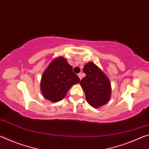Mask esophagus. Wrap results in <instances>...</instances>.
Here are the masks:
<instances>
[{"label": "esophagus", "instance_id": "obj_1", "mask_svg": "<svg viewBox=\"0 0 149 149\" xmlns=\"http://www.w3.org/2000/svg\"><path fill=\"white\" fill-rule=\"evenodd\" d=\"M78 77H79V79H82L81 74V73H79V74H78Z\"/></svg>", "mask_w": 149, "mask_h": 149}]
</instances>
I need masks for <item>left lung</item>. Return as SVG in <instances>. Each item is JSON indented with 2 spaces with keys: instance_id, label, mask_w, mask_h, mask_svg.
I'll use <instances>...</instances> for the list:
<instances>
[{
  "instance_id": "1",
  "label": "left lung",
  "mask_w": 149,
  "mask_h": 149,
  "mask_svg": "<svg viewBox=\"0 0 149 149\" xmlns=\"http://www.w3.org/2000/svg\"><path fill=\"white\" fill-rule=\"evenodd\" d=\"M83 72L86 75L80 81V85L85 93L87 102L94 108L104 105L109 101L111 95L108 78L93 62L85 64Z\"/></svg>"
}]
</instances>
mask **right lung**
I'll use <instances>...</instances> for the list:
<instances>
[{"label":"right lung","instance_id":"1","mask_svg":"<svg viewBox=\"0 0 149 149\" xmlns=\"http://www.w3.org/2000/svg\"><path fill=\"white\" fill-rule=\"evenodd\" d=\"M80 81L79 77L73 72V68L63 57L50 62L41 78V90L47 100L56 102L64 99L74 84Z\"/></svg>","mask_w":149,"mask_h":149}]
</instances>
